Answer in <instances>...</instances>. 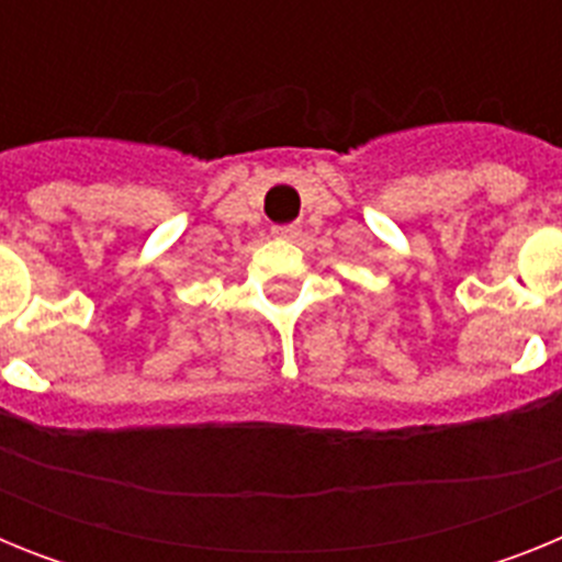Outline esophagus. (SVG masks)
<instances>
[{"label": "esophagus", "instance_id": "esophagus-1", "mask_svg": "<svg viewBox=\"0 0 562 562\" xmlns=\"http://www.w3.org/2000/svg\"><path fill=\"white\" fill-rule=\"evenodd\" d=\"M297 233V225H272V236L292 238Z\"/></svg>", "mask_w": 562, "mask_h": 562}]
</instances>
